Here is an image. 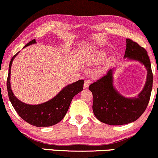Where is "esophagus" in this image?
<instances>
[{
  "mask_svg": "<svg viewBox=\"0 0 158 158\" xmlns=\"http://www.w3.org/2000/svg\"><path fill=\"white\" fill-rule=\"evenodd\" d=\"M90 83V80H86L85 81L84 83V88H85V89H87V88L89 87V85Z\"/></svg>",
  "mask_w": 158,
  "mask_h": 158,
  "instance_id": "obj_1",
  "label": "esophagus"
}]
</instances>
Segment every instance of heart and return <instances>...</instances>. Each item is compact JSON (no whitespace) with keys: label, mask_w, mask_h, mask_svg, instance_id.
<instances>
[{"label":"heart","mask_w":158,"mask_h":158,"mask_svg":"<svg viewBox=\"0 0 158 158\" xmlns=\"http://www.w3.org/2000/svg\"><path fill=\"white\" fill-rule=\"evenodd\" d=\"M107 53L104 50H99L94 54L92 57V61L95 63H100L106 59Z\"/></svg>","instance_id":"b5f03b06"}]
</instances>
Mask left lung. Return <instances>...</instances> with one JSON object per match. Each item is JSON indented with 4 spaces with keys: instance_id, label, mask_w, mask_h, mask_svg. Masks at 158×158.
I'll list each match as a JSON object with an SVG mask.
<instances>
[{
    "instance_id": "left-lung-1",
    "label": "left lung",
    "mask_w": 158,
    "mask_h": 158,
    "mask_svg": "<svg viewBox=\"0 0 158 158\" xmlns=\"http://www.w3.org/2000/svg\"><path fill=\"white\" fill-rule=\"evenodd\" d=\"M124 59L137 61L147 70V77L143 90L135 97L123 96L114 86V68H111L97 81L89 86L94 97L93 111L100 122L120 126L135 122L146 109L150 99L153 74L151 62L144 48L129 39H126Z\"/></svg>"
}]
</instances>
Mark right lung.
<instances>
[{"mask_svg":"<svg viewBox=\"0 0 158 158\" xmlns=\"http://www.w3.org/2000/svg\"><path fill=\"white\" fill-rule=\"evenodd\" d=\"M35 43V39L32 40L25 45L24 48ZM19 53V52H17L11 59L6 82L9 99L12 106L20 117L32 126L48 127L57 124L64 117L73 98L83 90L84 80L81 79L72 84L68 85L56 97L44 103L38 105L26 104L20 101L14 95L11 88V67L14 59Z\"/></svg>","mask_w":158,"mask_h":158,"instance_id":"1","label":"right lung"}]
</instances>
